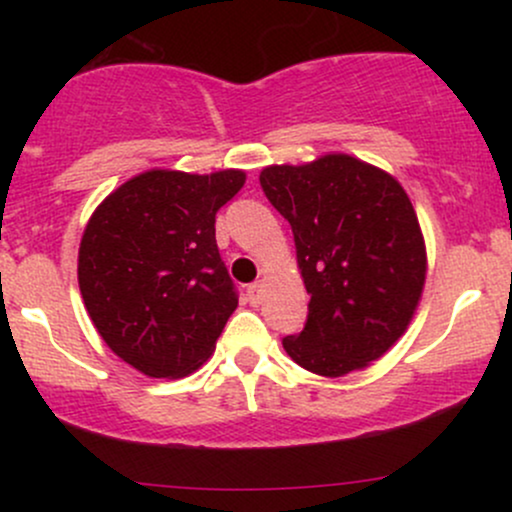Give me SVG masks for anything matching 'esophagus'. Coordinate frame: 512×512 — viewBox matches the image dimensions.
<instances>
[{"label": "esophagus", "instance_id": "esophagus-1", "mask_svg": "<svg viewBox=\"0 0 512 512\" xmlns=\"http://www.w3.org/2000/svg\"><path fill=\"white\" fill-rule=\"evenodd\" d=\"M262 296H264V286L262 284H252L248 289V298H250L252 305H260Z\"/></svg>", "mask_w": 512, "mask_h": 512}]
</instances>
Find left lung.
Segmentation results:
<instances>
[{
  "label": "left lung",
  "mask_w": 512,
  "mask_h": 512,
  "mask_svg": "<svg viewBox=\"0 0 512 512\" xmlns=\"http://www.w3.org/2000/svg\"><path fill=\"white\" fill-rule=\"evenodd\" d=\"M262 190L291 223L308 322L284 339L298 366L342 378L385 356L407 332L426 284V240L387 170L339 154L267 166Z\"/></svg>",
  "instance_id": "8db88e82"
}]
</instances>
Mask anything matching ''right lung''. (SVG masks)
Masks as SVG:
<instances>
[{
	"instance_id": "obj_1",
	"label": "right lung",
	"mask_w": 512,
	"mask_h": 512,
	"mask_svg": "<svg viewBox=\"0 0 512 512\" xmlns=\"http://www.w3.org/2000/svg\"><path fill=\"white\" fill-rule=\"evenodd\" d=\"M248 175L149 168L98 204L79 245V289L115 356L149 378H182L214 354L238 308L216 245V211Z\"/></svg>"
}]
</instances>
